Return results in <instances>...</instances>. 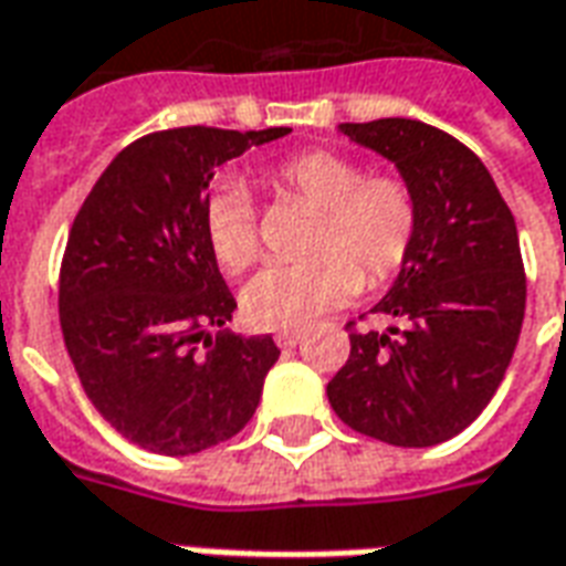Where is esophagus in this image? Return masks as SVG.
I'll return each instance as SVG.
<instances>
[{
  "label": "esophagus",
  "instance_id": "34e87169",
  "mask_svg": "<svg viewBox=\"0 0 566 566\" xmlns=\"http://www.w3.org/2000/svg\"><path fill=\"white\" fill-rule=\"evenodd\" d=\"M298 340H302V332H280V335H276V344H280L283 350H290V347H295Z\"/></svg>",
  "mask_w": 566,
  "mask_h": 566
}]
</instances>
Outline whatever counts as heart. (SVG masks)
I'll return each mask as SVG.
<instances>
[{
	"label": "heart",
	"mask_w": 566,
	"mask_h": 566,
	"mask_svg": "<svg viewBox=\"0 0 566 566\" xmlns=\"http://www.w3.org/2000/svg\"><path fill=\"white\" fill-rule=\"evenodd\" d=\"M276 191L319 210L304 262L271 264L243 290V314L255 328L298 332L338 311L368 283H387L411 255L418 234V200L405 179L368 176L366 164L338 151H302L271 176ZM203 228L231 274L247 271L259 252V219L250 191L222 182L207 200Z\"/></svg>",
	"instance_id": "heart-1"
}]
</instances>
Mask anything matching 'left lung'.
<instances>
[{
  "label": "left lung",
  "instance_id": "8db88e82",
  "mask_svg": "<svg viewBox=\"0 0 566 566\" xmlns=\"http://www.w3.org/2000/svg\"><path fill=\"white\" fill-rule=\"evenodd\" d=\"M356 146L396 164L418 200V234L375 314L350 328V356L328 402L350 430L430 448L467 430L506 375L524 323L518 228L494 179L454 136L411 118L338 124Z\"/></svg>",
  "mask_w": 566,
  "mask_h": 566
}]
</instances>
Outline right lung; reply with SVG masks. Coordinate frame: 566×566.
<instances>
[{
  "label": "right lung",
  "mask_w": 566,
  "mask_h": 566,
  "mask_svg": "<svg viewBox=\"0 0 566 566\" xmlns=\"http://www.w3.org/2000/svg\"><path fill=\"white\" fill-rule=\"evenodd\" d=\"M286 134L198 124L143 136L115 155L72 222L60 264L66 350L94 408L151 454L207 451L259 408L280 350L271 335L226 328L238 302L203 210L219 167ZM207 327L220 328L216 339Z\"/></svg>",
  "instance_id": "right-lung-1"
}]
</instances>
